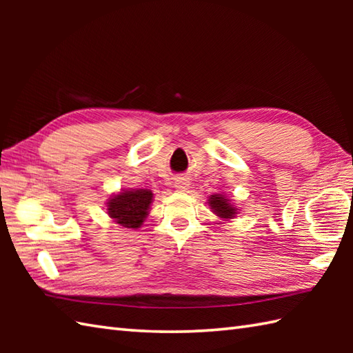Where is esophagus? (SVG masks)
Returning a JSON list of instances; mask_svg holds the SVG:
<instances>
[{
  "label": "esophagus",
  "instance_id": "34e87169",
  "mask_svg": "<svg viewBox=\"0 0 353 353\" xmlns=\"http://www.w3.org/2000/svg\"><path fill=\"white\" fill-rule=\"evenodd\" d=\"M188 181H185V179H181V181H177L176 182V188L179 190V191H185V190H188Z\"/></svg>",
  "mask_w": 353,
  "mask_h": 353
}]
</instances>
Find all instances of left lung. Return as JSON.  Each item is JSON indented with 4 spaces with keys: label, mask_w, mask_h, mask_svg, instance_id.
I'll return each mask as SVG.
<instances>
[{
    "label": "left lung",
    "mask_w": 353,
    "mask_h": 353,
    "mask_svg": "<svg viewBox=\"0 0 353 353\" xmlns=\"http://www.w3.org/2000/svg\"><path fill=\"white\" fill-rule=\"evenodd\" d=\"M208 203H209V206H211L212 212L224 220L234 219V216L236 215V211H238V209L232 205L226 197H223L221 194H215V196L209 197Z\"/></svg>",
    "instance_id": "1"
}]
</instances>
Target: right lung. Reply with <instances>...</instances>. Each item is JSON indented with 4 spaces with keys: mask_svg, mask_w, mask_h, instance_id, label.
<instances>
[{
    "mask_svg": "<svg viewBox=\"0 0 353 353\" xmlns=\"http://www.w3.org/2000/svg\"><path fill=\"white\" fill-rule=\"evenodd\" d=\"M153 192L148 190H130L117 194L108 201V214L119 226L138 229L148 215Z\"/></svg>",
    "mask_w": 353,
    "mask_h": 353,
    "instance_id": "1",
    "label": "right lung"
}]
</instances>
